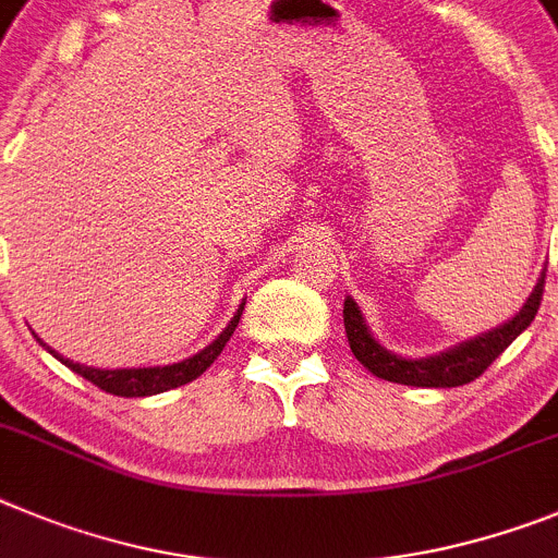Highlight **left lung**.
<instances>
[{"label":"left lung","instance_id":"8db88e82","mask_svg":"<svg viewBox=\"0 0 558 558\" xmlns=\"http://www.w3.org/2000/svg\"><path fill=\"white\" fill-rule=\"evenodd\" d=\"M542 289H545V272L539 275L523 308L517 311L511 319H506L504 325L484 330V333L473 336V339L459 341V344L441 350V353L423 355V359H405V355L386 350L373 336L359 303L350 294L344 298V330H348L353 355L375 378L403 386H425V389H450V386H464L478 378L486 366L534 323L536 311H539Z\"/></svg>","mask_w":558,"mask_h":558}]
</instances>
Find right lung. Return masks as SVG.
<instances>
[{
    "label": "right lung",
    "instance_id": "1",
    "mask_svg": "<svg viewBox=\"0 0 558 558\" xmlns=\"http://www.w3.org/2000/svg\"><path fill=\"white\" fill-rule=\"evenodd\" d=\"M242 311H244V303L235 308V314H233V319L228 323V328H225L217 339L210 341L208 348H203L199 353H194L192 359H183V361H178V364H163V366L97 369V366L74 364V361H69V359H63L60 353H54V350L49 348V344H44L38 336H35V339L41 341L44 350H49V353H52L60 364H66L72 373L83 375L85 380H92L94 386H99V389L108 391V395H119V398H149V395H160V391L178 389V386L192 384L194 378H199V375H203L205 369H208V366L217 361V355L225 350V344H228L230 336H233L235 325H239V319H242Z\"/></svg>",
    "mask_w": 558,
    "mask_h": 558
}]
</instances>
